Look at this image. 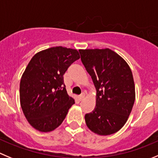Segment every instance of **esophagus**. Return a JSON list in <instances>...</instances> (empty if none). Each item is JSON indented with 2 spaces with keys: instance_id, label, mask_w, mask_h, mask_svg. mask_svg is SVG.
Here are the masks:
<instances>
[{
  "instance_id": "1",
  "label": "esophagus",
  "mask_w": 158,
  "mask_h": 158,
  "mask_svg": "<svg viewBox=\"0 0 158 158\" xmlns=\"http://www.w3.org/2000/svg\"><path fill=\"white\" fill-rule=\"evenodd\" d=\"M85 94H84V93H82V94H81V95L78 96V100H79V101H82L84 98H85Z\"/></svg>"
}]
</instances>
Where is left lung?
Wrapping results in <instances>:
<instances>
[{
    "mask_svg": "<svg viewBox=\"0 0 158 158\" xmlns=\"http://www.w3.org/2000/svg\"><path fill=\"white\" fill-rule=\"evenodd\" d=\"M81 60L96 88V106L85 115L93 133L108 136L125 125L135 101L131 69L125 60L110 49H79Z\"/></svg>",
    "mask_w": 158,
    "mask_h": 158,
    "instance_id": "1",
    "label": "left lung"
}]
</instances>
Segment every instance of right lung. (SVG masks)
I'll use <instances>...</instances> for the list:
<instances>
[{
  "label": "right lung",
  "mask_w": 158,
  "mask_h": 158,
  "mask_svg": "<svg viewBox=\"0 0 158 158\" xmlns=\"http://www.w3.org/2000/svg\"><path fill=\"white\" fill-rule=\"evenodd\" d=\"M80 55L77 49L56 46L34 55L20 81V103L28 123L48 133L65 118L74 99L68 95L64 74Z\"/></svg>",
  "instance_id": "1"
}]
</instances>
